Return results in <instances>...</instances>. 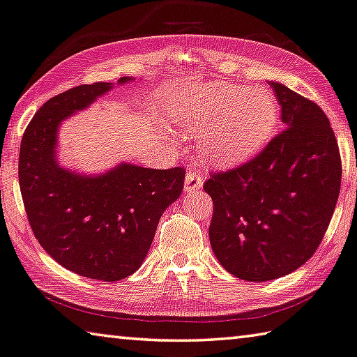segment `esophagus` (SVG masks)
<instances>
[{"instance_id":"esophagus-1","label":"esophagus","mask_w":357,"mask_h":357,"mask_svg":"<svg viewBox=\"0 0 357 357\" xmlns=\"http://www.w3.org/2000/svg\"><path fill=\"white\" fill-rule=\"evenodd\" d=\"M202 175L196 171H188L185 175V192H191L202 188Z\"/></svg>"}]
</instances>
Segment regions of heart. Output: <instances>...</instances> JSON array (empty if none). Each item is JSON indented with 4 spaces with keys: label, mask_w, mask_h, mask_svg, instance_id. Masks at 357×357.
<instances>
[{
    "label": "heart",
    "mask_w": 357,
    "mask_h": 357,
    "mask_svg": "<svg viewBox=\"0 0 357 357\" xmlns=\"http://www.w3.org/2000/svg\"><path fill=\"white\" fill-rule=\"evenodd\" d=\"M167 114L180 130L201 132L204 158L221 167L258 153L278 123V106L271 91L225 82L183 86L169 101Z\"/></svg>",
    "instance_id": "1"
}]
</instances>
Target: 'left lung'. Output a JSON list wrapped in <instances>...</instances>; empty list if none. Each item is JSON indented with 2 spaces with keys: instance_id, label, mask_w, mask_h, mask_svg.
Segmentation results:
<instances>
[{
  "instance_id": "obj_1",
  "label": "left lung",
  "mask_w": 357,
  "mask_h": 357,
  "mask_svg": "<svg viewBox=\"0 0 357 357\" xmlns=\"http://www.w3.org/2000/svg\"><path fill=\"white\" fill-rule=\"evenodd\" d=\"M284 130L237 169L213 174L210 245L220 264L247 282H268L305 264L319 247L340 192V151L326 114L268 82Z\"/></svg>"
}]
</instances>
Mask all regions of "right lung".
Wrapping results in <instances>:
<instances>
[{"label": "right lung", "mask_w": 357, "mask_h": 357, "mask_svg": "<svg viewBox=\"0 0 357 357\" xmlns=\"http://www.w3.org/2000/svg\"><path fill=\"white\" fill-rule=\"evenodd\" d=\"M112 89L98 82L49 99L26 126L19 158L23 204L40 247L68 271L102 282H119L142 266L161 215L182 195L185 180L183 167L160 171L121 161L106 172L84 174L61 166V123Z\"/></svg>", "instance_id": "obj_1"}]
</instances>
